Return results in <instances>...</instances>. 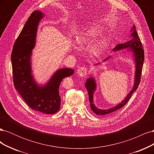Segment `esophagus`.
<instances>
[{"label":"esophagus","mask_w":154,"mask_h":154,"mask_svg":"<svg viewBox=\"0 0 154 154\" xmlns=\"http://www.w3.org/2000/svg\"><path fill=\"white\" fill-rule=\"evenodd\" d=\"M77 73L80 76H85L87 74V69L85 67H80L78 69Z\"/></svg>","instance_id":"esophagus-1"}]
</instances>
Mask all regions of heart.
Wrapping results in <instances>:
<instances>
[{
  "label": "heart",
  "instance_id": "1",
  "mask_svg": "<svg viewBox=\"0 0 154 154\" xmlns=\"http://www.w3.org/2000/svg\"><path fill=\"white\" fill-rule=\"evenodd\" d=\"M100 32L101 27L97 25L92 26L83 29L75 37V43L78 48H83L94 42L90 50L91 54L93 56L100 54L105 48L107 42L106 35L105 33L100 34Z\"/></svg>",
  "mask_w": 154,
  "mask_h": 154
}]
</instances>
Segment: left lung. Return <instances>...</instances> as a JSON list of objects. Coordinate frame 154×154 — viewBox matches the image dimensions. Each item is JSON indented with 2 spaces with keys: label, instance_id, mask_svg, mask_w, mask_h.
I'll use <instances>...</instances> for the list:
<instances>
[{
  "label": "left lung",
  "instance_id": "left-lung-1",
  "mask_svg": "<svg viewBox=\"0 0 154 154\" xmlns=\"http://www.w3.org/2000/svg\"><path fill=\"white\" fill-rule=\"evenodd\" d=\"M130 31L132 32V33L130 34V36L132 37V39L124 44H119L117 45L113 49V51H118L122 49H127V51L132 53L135 65H136V72H135L134 83L132 89L130 91V92L127 94V96H126L125 98L122 101H121V103H119L117 105L114 106V107H112V108L109 109H100L96 106V105L94 103V101H93V98H94V97H93L94 96V93L96 89V82L95 80V78L91 76V77L88 78L87 80L85 85L88 91L91 110L97 115L108 114L112 112H114L121 108H122V107L128 101L133 93L137 90V88L139 85V83H140L144 58V50L143 48L140 38H139L137 32L136 30V26L134 25ZM110 58V57L106 58L105 60H103V62L108 60V59H109ZM100 64V63H97L95 66H98Z\"/></svg>",
  "mask_w": 154,
  "mask_h": 154
}]
</instances>
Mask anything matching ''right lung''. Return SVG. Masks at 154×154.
Returning <instances> with one entry per match:
<instances>
[{
    "mask_svg": "<svg viewBox=\"0 0 154 154\" xmlns=\"http://www.w3.org/2000/svg\"><path fill=\"white\" fill-rule=\"evenodd\" d=\"M44 15L36 10L31 13L17 38L11 53L14 86L31 109L44 114H54L60 107L59 87L63 79L71 76L74 70H57L44 85L37 83L32 74V50L36 44L39 23Z\"/></svg>",
    "mask_w": 154,
    "mask_h": 154,
    "instance_id": "right-lung-1",
    "label": "right lung"
}]
</instances>
